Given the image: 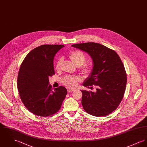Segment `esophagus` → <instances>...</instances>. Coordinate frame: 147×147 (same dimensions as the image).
<instances>
[{"label": "esophagus", "instance_id": "34e87169", "mask_svg": "<svg viewBox=\"0 0 147 147\" xmlns=\"http://www.w3.org/2000/svg\"><path fill=\"white\" fill-rule=\"evenodd\" d=\"M73 91H74V89H70V88H69L67 90V91L69 92H72Z\"/></svg>", "mask_w": 147, "mask_h": 147}]
</instances>
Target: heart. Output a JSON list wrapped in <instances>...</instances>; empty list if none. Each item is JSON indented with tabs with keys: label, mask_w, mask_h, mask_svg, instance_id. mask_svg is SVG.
<instances>
[{
	"label": "heart",
	"mask_w": 147,
	"mask_h": 147,
	"mask_svg": "<svg viewBox=\"0 0 147 147\" xmlns=\"http://www.w3.org/2000/svg\"><path fill=\"white\" fill-rule=\"evenodd\" d=\"M71 60L77 66L80 67V71L84 75H88L92 69L90 64H84L86 60V56L85 53L78 49L71 51L69 54ZM62 62V59H59L56 63V69H59ZM80 79L76 76H66L62 79V83L69 88H74L77 86Z\"/></svg>",
	"instance_id": "obj_1"
}]
</instances>
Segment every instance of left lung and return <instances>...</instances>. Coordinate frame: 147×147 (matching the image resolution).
<instances>
[{"instance_id":"8db88e82","label":"left lung","mask_w":147,"mask_h":147,"mask_svg":"<svg viewBox=\"0 0 147 147\" xmlns=\"http://www.w3.org/2000/svg\"><path fill=\"white\" fill-rule=\"evenodd\" d=\"M72 47L82 50L92 59V71L83 86L96 91L81 90V103L89 114L102 117L117 109L125 91L127 77L124 65L115 51L94 42L74 44Z\"/></svg>"}]
</instances>
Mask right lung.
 I'll return each instance as SVG.
<instances>
[{
    "label": "right lung",
    "mask_w": 147,
    "mask_h": 147,
    "mask_svg": "<svg viewBox=\"0 0 147 147\" xmlns=\"http://www.w3.org/2000/svg\"><path fill=\"white\" fill-rule=\"evenodd\" d=\"M62 45H43L30 51L22 62L17 78L20 98L33 114L49 117L61 107L67 91L63 86L52 88L49 78L55 75L53 58Z\"/></svg>",
    "instance_id": "right-lung-1"
}]
</instances>
